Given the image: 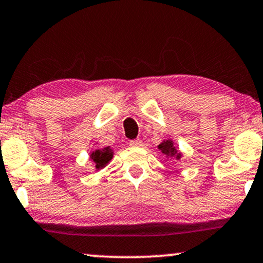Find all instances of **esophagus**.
Returning a JSON list of instances; mask_svg holds the SVG:
<instances>
[{"label": "esophagus", "instance_id": "1", "mask_svg": "<svg viewBox=\"0 0 263 263\" xmlns=\"http://www.w3.org/2000/svg\"><path fill=\"white\" fill-rule=\"evenodd\" d=\"M129 145H130V146L139 147V146H142V141L140 140V139H137V140H132L130 142H129Z\"/></svg>", "mask_w": 263, "mask_h": 263}]
</instances>
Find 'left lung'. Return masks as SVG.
Segmentation results:
<instances>
[{
  "mask_svg": "<svg viewBox=\"0 0 263 263\" xmlns=\"http://www.w3.org/2000/svg\"><path fill=\"white\" fill-rule=\"evenodd\" d=\"M158 150H161L162 154H163L166 157L176 158V160H180L181 158V154L178 151V148L174 146L173 141H172L171 139L161 142V144L158 145Z\"/></svg>",
  "mask_w": 263,
  "mask_h": 263,
  "instance_id": "left-lung-1",
  "label": "left lung"
}]
</instances>
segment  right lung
<instances>
[{
  "label": "right lung",
  "instance_id": "obj_1",
  "mask_svg": "<svg viewBox=\"0 0 263 263\" xmlns=\"http://www.w3.org/2000/svg\"><path fill=\"white\" fill-rule=\"evenodd\" d=\"M112 157H113V150L109 146L99 148V150L90 152V160L95 163L96 171H100L102 170V168H105L107 166V163L112 160Z\"/></svg>",
  "mask_w": 263,
  "mask_h": 263
}]
</instances>
